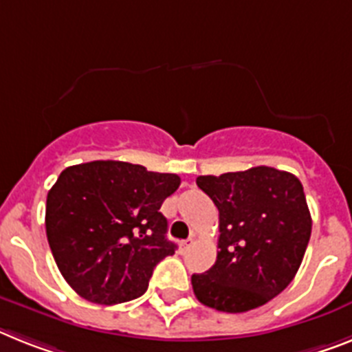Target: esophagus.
I'll return each instance as SVG.
<instances>
[{"mask_svg":"<svg viewBox=\"0 0 352 352\" xmlns=\"http://www.w3.org/2000/svg\"><path fill=\"white\" fill-rule=\"evenodd\" d=\"M191 243H193V240H191V238H188V240H182L181 243H179V245H181V250H182V252H186V250L190 249Z\"/></svg>","mask_w":352,"mask_h":352,"instance_id":"1","label":"esophagus"}]
</instances>
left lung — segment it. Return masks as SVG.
<instances>
[{
  "mask_svg": "<svg viewBox=\"0 0 352 352\" xmlns=\"http://www.w3.org/2000/svg\"><path fill=\"white\" fill-rule=\"evenodd\" d=\"M197 186L220 212L217 261L193 274L195 297L218 311L243 313L281 294L299 270L311 236L300 181L288 171L256 166Z\"/></svg>",
  "mask_w": 352,
  "mask_h": 352,
  "instance_id": "8db88e82",
  "label": "left lung"
}]
</instances>
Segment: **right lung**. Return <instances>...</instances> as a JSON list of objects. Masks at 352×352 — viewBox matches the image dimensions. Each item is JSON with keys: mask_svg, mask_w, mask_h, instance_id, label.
I'll return each instance as SVG.
<instances>
[{"mask_svg": "<svg viewBox=\"0 0 352 352\" xmlns=\"http://www.w3.org/2000/svg\"><path fill=\"white\" fill-rule=\"evenodd\" d=\"M179 184L175 173L123 161L62 171L46 199V236L67 285L107 306L141 297L155 265L175 254L159 209Z\"/></svg>", "mask_w": 352, "mask_h": 352, "instance_id": "obj_1", "label": "right lung"}]
</instances>
